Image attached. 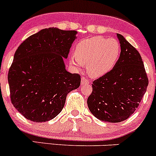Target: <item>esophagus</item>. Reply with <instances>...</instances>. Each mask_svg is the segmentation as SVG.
<instances>
[{
  "mask_svg": "<svg viewBox=\"0 0 156 156\" xmlns=\"http://www.w3.org/2000/svg\"><path fill=\"white\" fill-rule=\"evenodd\" d=\"M87 83H89L88 80L86 77H82V79H81V85H85V84Z\"/></svg>",
  "mask_w": 156,
  "mask_h": 156,
  "instance_id": "esophagus-1",
  "label": "esophagus"
}]
</instances>
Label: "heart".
Here are the masks:
<instances>
[{"mask_svg": "<svg viewBox=\"0 0 156 156\" xmlns=\"http://www.w3.org/2000/svg\"><path fill=\"white\" fill-rule=\"evenodd\" d=\"M119 43L114 38L95 36L80 41L76 46L75 56L70 63L76 68L87 65L92 77H100L109 73L118 61L120 55Z\"/></svg>", "mask_w": 156, "mask_h": 156, "instance_id": "obj_1", "label": "heart"}]
</instances>
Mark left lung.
Instances as JSON below:
<instances>
[{"label":"left lung","mask_w":156,"mask_h":156,"mask_svg":"<svg viewBox=\"0 0 156 156\" xmlns=\"http://www.w3.org/2000/svg\"><path fill=\"white\" fill-rule=\"evenodd\" d=\"M116 35L119 58L112 70L93 81L87 99L96 118L113 123L127 119L136 111L149 84L140 53L122 35Z\"/></svg>","instance_id":"obj_1"}]
</instances>
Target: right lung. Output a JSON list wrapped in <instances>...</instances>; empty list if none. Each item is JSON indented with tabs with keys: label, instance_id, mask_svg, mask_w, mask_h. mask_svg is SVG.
Wrapping results in <instances>:
<instances>
[{
	"label": "right lung",
	"instance_id": "add662e5",
	"mask_svg": "<svg viewBox=\"0 0 156 156\" xmlns=\"http://www.w3.org/2000/svg\"><path fill=\"white\" fill-rule=\"evenodd\" d=\"M77 31L43 29L27 38L14 53L8 73L10 99L28 120L44 122L62 111L66 95L80 85V76L66 69Z\"/></svg>",
	"mask_w": 156,
	"mask_h": 156
}]
</instances>
